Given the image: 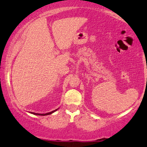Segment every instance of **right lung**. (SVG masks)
Segmentation results:
<instances>
[{"label": "right lung", "mask_w": 147, "mask_h": 147, "mask_svg": "<svg viewBox=\"0 0 147 147\" xmlns=\"http://www.w3.org/2000/svg\"><path fill=\"white\" fill-rule=\"evenodd\" d=\"M58 109H56L55 110H53V111L52 112H48V113H46V114H38V113H35V112H30V113L33 114H35V115H39V116H46V115H49V114H51L52 113H53L54 112L57 111Z\"/></svg>", "instance_id": "1"}]
</instances>
